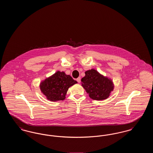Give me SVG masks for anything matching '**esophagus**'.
Instances as JSON below:
<instances>
[{"label":"esophagus","mask_w":153,"mask_h":153,"mask_svg":"<svg viewBox=\"0 0 153 153\" xmlns=\"http://www.w3.org/2000/svg\"><path fill=\"white\" fill-rule=\"evenodd\" d=\"M76 80H77V81L78 82L80 83V81H81V78H80V77H78V78L76 79Z\"/></svg>","instance_id":"1"}]
</instances>
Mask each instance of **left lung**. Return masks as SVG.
<instances>
[{
	"label": "left lung",
	"mask_w": 153,
	"mask_h": 153,
	"mask_svg": "<svg viewBox=\"0 0 153 153\" xmlns=\"http://www.w3.org/2000/svg\"><path fill=\"white\" fill-rule=\"evenodd\" d=\"M85 74L81 79V84L90 98L96 100L107 99L114 90L112 81L94 69L86 71Z\"/></svg>",
	"instance_id": "obj_1"
}]
</instances>
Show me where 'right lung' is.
I'll return each mask as SVG.
<instances>
[{
  "label": "right lung",
  "instance_id": "1",
  "mask_svg": "<svg viewBox=\"0 0 153 153\" xmlns=\"http://www.w3.org/2000/svg\"><path fill=\"white\" fill-rule=\"evenodd\" d=\"M76 83L70 75L57 71L41 82L40 89L48 100L56 102L64 100L69 88Z\"/></svg>",
  "mask_w": 153,
  "mask_h": 153
}]
</instances>
